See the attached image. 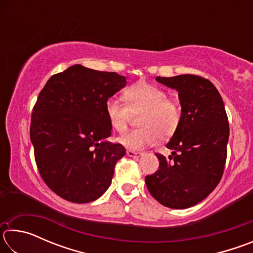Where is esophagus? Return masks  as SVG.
Wrapping results in <instances>:
<instances>
[{
	"instance_id": "1",
	"label": "esophagus",
	"mask_w": 253,
	"mask_h": 253,
	"mask_svg": "<svg viewBox=\"0 0 253 253\" xmlns=\"http://www.w3.org/2000/svg\"><path fill=\"white\" fill-rule=\"evenodd\" d=\"M126 154H127V155L129 156V157H139V156H142L143 153L136 152V151H131V149H127Z\"/></svg>"
}]
</instances>
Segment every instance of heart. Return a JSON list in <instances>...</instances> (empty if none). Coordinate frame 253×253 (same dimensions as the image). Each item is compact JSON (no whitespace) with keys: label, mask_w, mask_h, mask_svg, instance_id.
I'll use <instances>...</instances> for the list:
<instances>
[{"label":"heart","mask_w":253,"mask_h":253,"mask_svg":"<svg viewBox=\"0 0 253 253\" xmlns=\"http://www.w3.org/2000/svg\"><path fill=\"white\" fill-rule=\"evenodd\" d=\"M124 103L109 98L105 104L110 127L125 131L132 115H139L140 127L127 131L118 142L131 151H140L155 144L158 138L166 140L177 131L182 121V109L177 101L168 98V92L155 84L138 83L124 91Z\"/></svg>","instance_id":"b5f03b06"}]
</instances>
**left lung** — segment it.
<instances>
[{
	"instance_id": "8db88e82",
	"label": "left lung",
	"mask_w": 253,
	"mask_h": 253,
	"mask_svg": "<svg viewBox=\"0 0 253 253\" xmlns=\"http://www.w3.org/2000/svg\"><path fill=\"white\" fill-rule=\"evenodd\" d=\"M156 80L178 91L182 121L166 145L172 155L155 154L160 166L145 183L162 205L187 209L203 201L221 181L228 154V116L217 89L203 77L179 75Z\"/></svg>"
}]
</instances>
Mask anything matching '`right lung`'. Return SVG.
Wrapping results in <instances>:
<instances>
[{"mask_svg": "<svg viewBox=\"0 0 253 253\" xmlns=\"http://www.w3.org/2000/svg\"><path fill=\"white\" fill-rule=\"evenodd\" d=\"M126 84L116 72L75 65L46 81L33 107L30 138L41 178L72 203H88L105 193L122 144L107 140L111 127L105 104Z\"/></svg>", "mask_w": 253, "mask_h": 253, "instance_id": "right-lung-1", "label": "right lung"}]
</instances>
